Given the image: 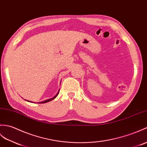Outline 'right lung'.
Returning <instances> with one entry per match:
<instances>
[{
	"label": "right lung",
	"instance_id": "right-lung-1",
	"mask_svg": "<svg viewBox=\"0 0 147 147\" xmlns=\"http://www.w3.org/2000/svg\"><path fill=\"white\" fill-rule=\"evenodd\" d=\"M59 91H58V93L55 95V96H54L53 98H50V99H47V100H44V101H41V102H39V103H47V102H49V101H51V100H54V98H56V96H57L58 95V94H59ZM26 101H27V100H26ZM29 101V102H32V101Z\"/></svg>",
	"mask_w": 147,
	"mask_h": 147
}]
</instances>
